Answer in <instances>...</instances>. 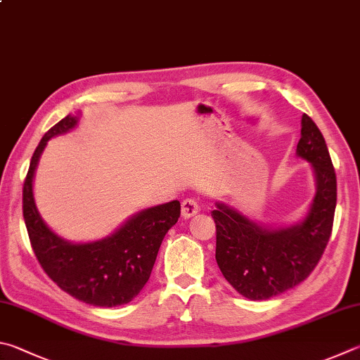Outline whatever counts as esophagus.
I'll return each mask as SVG.
<instances>
[{"instance_id":"obj_1","label":"esophagus","mask_w":360,"mask_h":360,"mask_svg":"<svg viewBox=\"0 0 360 360\" xmlns=\"http://www.w3.org/2000/svg\"><path fill=\"white\" fill-rule=\"evenodd\" d=\"M198 211H200V206H198L197 200L186 198L184 201H182V205H181V214H182V217H184V219L192 217V215H195Z\"/></svg>"}]
</instances>
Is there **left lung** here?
Instances as JSON below:
<instances>
[{
  "label": "left lung",
  "instance_id": "left-lung-1",
  "mask_svg": "<svg viewBox=\"0 0 360 360\" xmlns=\"http://www.w3.org/2000/svg\"><path fill=\"white\" fill-rule=\"evenodd\" d=\"M296 154L309 160L316 193L299 224L267 228L225 202L212 211L217 231L215 259L239 294L264 300L294 288L315 269L329 243L337 205V178L324 136L310 116L302 115Z\"/></svg>",
  "mask_w": 360,
  "mask_h": 360
}]
</instances>
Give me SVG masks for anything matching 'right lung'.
<instances>
[{
    "label": "right lung",
    "instance_id": "add662e5",
    "mask_svg": "<svg viewBox=\"0 0 360 360\" xmlns=\"http://www.w3.org/2000/svg\"><path fill=\"white\" fill-rule=\"evenodd\" d=\"M78 116L68 115L42 136L23 184V219L39 264L45 274L82 302L96 307L127 304L146 285L163 238L181 215V205H165L134 214L112 236L74 244L55 234L39 214L32 179L47 141L74 129Z\"/></svg>",
    "mask_w": 360,
    "mask_h": 360
}]
</instances>
